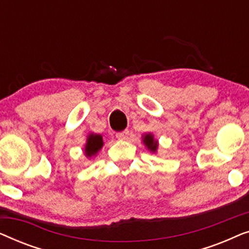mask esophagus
Here are the masks:
<instances>
[{
  "label": "esophagus",
  "instance_id": "obj_1",
  "mask_svg": "<svg viewBox=\"0 0 249 249\" xmlns=\"http://www.w3.org/2000/svg\"><path fill=\"white\" fill-rule=\"evenodd\" d=\"M128 135H129V131L128 130H124L121 132H117V138L118 139H121V141H124V139L128 138Z\"/></svg>",
  "mask_w": 249,
  "mask_h": 249
}]
</instances>
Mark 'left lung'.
<instances>
[{"label":"left lung","instance_id":"left-lung-1","mask_svg":"<svg viewBox=\"0 0 249 249\" xmlns=\"http://www.w3.org/2000/svg\"><path fill=\"white\" fill-rule=\"evenodd\" d=\"M142 144L146 146V148L148 149L149 152L156 153L159 148V141L154 138V135L151 134V132H147V134H144L142 136Z\"/></svg>","mask_w":249,"mask_h":249}]
</instances>
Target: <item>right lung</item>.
Wrapping results in <instances>:
<instances>
[{"label": "right lung", "mask_w": 249, "mask_h": 249, "mask_svg": "<svg viewBox=\"0 0 249 249\" xmlns=\"http://www.w3.org/2000/svg\"><path fill=\"white\" fill-rule=\"evenodd\" d=\"M103 145V136L100 134H94V132L88 134L86 138V144H85L84 148L85 156H86L87 159H93L94 156H96L98 154V152L101 151Z\"/></svg>", "instance_id": "1"}]
</instances>
